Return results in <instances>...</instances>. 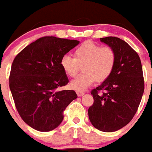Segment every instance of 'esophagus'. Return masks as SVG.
Segmentation results:
<instances>
[{
	"mask_svg": "<svg viewBox=\"0 0 152 152\" xmlns=\"http://www.w3.org/2000/svg\"><path fill=\"white\" fill-rule=\"evenodd\" d=\"M84 94H85V93H84V92H78V91L77 92V95L78 96H82Z\"/></svg>",
	"mask_w": 152,
	"mask_h": 152,
	"instance_id": "1",
	"label": "esophagus"
}]
</instances>
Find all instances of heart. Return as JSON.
Instances as JSON below:
<instances>
[{
  "label": "heart",
  "mask_w": 152,
  "mask_h": 152,
  "mask_svg": "<svg viewBox=\"0 0 152 152\" xmlns=\"http://www.w3.org/2000/svg\"><path fill=\"white\" fill-rule=\"evenodd\" d=\"M75 58L65 55L60 66L67 76L74 77L82 66L83 73L70 83V88L83 92L96 81L103 82L111 75L116 63V54L110 47H102L92 42L80 45L74 53Z\"/></svg>",
  "instance_id": "heart-1"
}]
</instances>
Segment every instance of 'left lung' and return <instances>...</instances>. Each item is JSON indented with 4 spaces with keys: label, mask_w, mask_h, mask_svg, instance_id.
Returning a JSON list of instances; mask_svg holds the SVG:
<instances>
[{
    "label": "left lung",
    "mask_w": 152,
    "mask_h": 152,
    "mask_svg": "<svg viewBox=\"0 0 152 152\" xmlns=\"http://www.w3.org/2000/svg\"><path fill=\"white\" fill-rule=\"evenodd\" d=\"M100 42L115 51L116 63L110 77L91 92L94 103L88 114L96 129L109 133L133 119L141 101L144 83L140 59L128 44L115 37H103Z\"/></svg>",
    "instance_id": "8db88e82"
}]
</instances>
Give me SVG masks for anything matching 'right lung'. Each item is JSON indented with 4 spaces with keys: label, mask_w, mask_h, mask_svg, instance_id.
Listing matches in <instances>:
<instances>
[{
    "label": "right lung",
    "mask_w": 152,
    "mask_h": 152,
    "mask_svg": "<svg viewBox=\"0 0 152 152\" xmlns=\"http://www.w3.org/2000/svg\"><path fill=\"white\" fill-rule=\"evenodd\" d=\"M79 44L76 40L41 37L15 56L9 87L16 109L28 126L48 132L60 125L64 111L77 97L74 90H58L69 82L60 59Z\"/></svg>",
    "instance_id": "1"
}]
</instances>
